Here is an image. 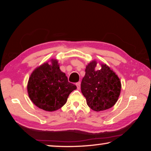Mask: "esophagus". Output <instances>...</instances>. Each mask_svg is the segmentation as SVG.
I'll return each mask as SVG.
<instances>
[{"label":"esophagus","instance_id":"34e87169","mask_svg":"<svg viewBox=\"0 0 151 151\" xmlns=\"http://www.w3.org/2000/svg\"><path fill=\"white\" fill-rule=\"evenodd\" d=\"M76 87H77L78 90L81 88V82H78V83H76Z\"/></svg>","mask_w":151,"mask_h":151}]
</instances>
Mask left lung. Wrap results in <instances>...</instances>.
<instances>
[{"mask_svg":"<svg viewBox=\"0 0 151 151\" xmlns=\"http://www.w3.org/2000/svg\"><path fill=\"white\" fill-rule=\"evenodd\" d=\"M97 61L93 60L86 66L85 75L81 82V92L86 104L94 111H105L118 101L121 83L118 75L106 64L100 63L101 69L96 70Z\"/></svg>","mask_w":151,"mask_h":151,"instance_id":"left-lung-1","label":"left lung"}]
</instances>
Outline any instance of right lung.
<instances>
[{
  "label": "right lung",
  "instance_id": "add662e5",
  "mask_svg": "<svg viewBox=\"0 0 151 151\" xmlns=\"http://www.w3.org/2000/svg\"><path fill=\"white\" fill-rule=\"evenodd\" d=\"M75 89L76 85L68 81L55 58L37 66L27 84L28 94L31 101L39 109L49 112L65 105L70 93Z\"/></svg>",
  "mask_w": 151,
  "mask_h": 151
}]
</instances>
